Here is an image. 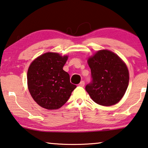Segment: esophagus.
Here are the masks:
<instances>
[{
	"label": "esophagus",
	"instance_id": "1",
	"mask_svg": "<svg viewBox=\"0 0 148 148\" xmlns=\"http://www.w3.org/2000/svg\"><path fill=\"white\" fill-rule=\"evenodd\" d=\"M84 85H85L84 81H81L80 83L78 84L79 86H81V87H84Z\"/></svg>",
	"mask_w": 148,
	"mask_h": 148
}]
</instances>
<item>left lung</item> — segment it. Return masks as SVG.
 <instances>
[{
	"instance_id": "obj_1",
	"label": "left lung",
	"mask_w": 148,
	"mask_h": 148,
	"mask_svg": "<svg viewBox=\"0 0 148 148\" xmlns=\"http://www.w3.org/2000/svg\"><path fill=\"white\" fill-rule=\"evenodd\" d=\"M92 81L86 90L98 104L110 106L122 98L129 84V71L113 52L101 50L88 59Z\"/></svg>"
}]
</instances>
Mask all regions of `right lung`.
I'll return each instance as SVG.
<instances>
[{
    "instance_id": "obj_1",
    "label": "right lung",
    "mask_w": 148,
    "mask_h": 148,
    "mask_svg": "<svg viewBox=\"0 0 148 148\" xmlns=\"http://www.w3.org/2000/svg\"><path fill=\"white\" fill-rule=\"evenodd\" d=\"M68 58L58 53L46 52L30 64L27 72L28 88L40 106L47 110L60 108L76 88L63 70Z\"/></svg>"
}]
</instances>
